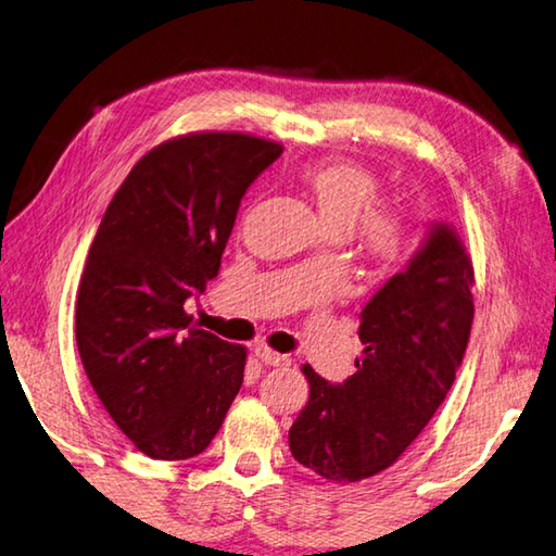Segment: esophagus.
Masks as SVG:
<instances>
[{
  "label": "esophagus",
  "mask_w": 556,
  "mask_h": 556,
  "mask_svg": "<svg viewBox=\"0 0 556 556\" xmlns=\"http://www.w3.org/2000/svg\"><path fill=\"white\" fill-rule=\"evenodd\" d=\"M256 357L264 362V365H270V367H282V365H290V357L288 355H280L276 353V350H270L266 345H256Z\"/></svg>",
  "instance_id": "34e87169"
}]
</instances>
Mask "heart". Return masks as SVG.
<instances>
[{
	"mask_svg": "<svg viewBox=\"0 0 556 556\" xmlns=\"http://www.w3.org/2000/svg\"><path fill=\"white\" fill-rule=\"evenodd\" d=\"M321 223L331 235H350L357 227L359 247L379 266L399 264L405 254V220L399 211L374 208L379 179L350 161H319L300 173Z\"/></svg>",
	"mask_w": 556,
	"mask_h": 556,
	"instance_id": "heart-1",
	"label": "heart"
}]
</instances>
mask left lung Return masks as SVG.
<instances>
[{
    "instance_id": "obj_1",
    "label": "left lung",
    "mask_w": 556,
    "mask_h": 556,
    "mask_svg": "<svg viewBox=\"0 0 556 556\" xmlns=\"http://www.w3.org/2000/svg\"><path fill=\"white\" fill-rule=\"evenodd\" d=\"M472 264L446 223L429 230L405 270L359 314L357 371L328 383L309 365V401L290 427V451L331 482L393 466L456 381L472 326Z\"/></svg>"
}]
</instances>
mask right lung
<instances>
[{
	"label": "right lung",
	"mask_w": 556,
	"mask_h": 556,
	"mask_svg": "<svg viewBox=\"0 0 556 556\" xmlns=\"http://www.w3.org/2000/svg\"><path fill=\"white\" fill-rule=\"evenodd\" d=\"M282 146L201 131L146 153L88 249L76 345L112 420L157 460L211 444L244 379L247 350L191 324L185 302L218 276L237 208Z\"/></svg>",
	"instance_id": "right-lung-1"
}]
</instances>
